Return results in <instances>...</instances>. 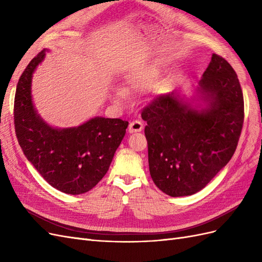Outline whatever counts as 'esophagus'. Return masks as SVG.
<instances>
[{"instance_id":"obj_1","label":"esophagus","mask_w":262,"mask_h":262,"mask_svg":"<svg viewBox=\"0 0 262 262\" xmlns=\"http://www.w3.org/2000/svg\"><path fill=\"white\" fill-rule=\"evenodd\" d=\"M142 130H143V123H142L141 121H139V120H133V121L130 122L129 128H128V131H129L130 133L141 132Z\"/></svg>"}]
</instances>
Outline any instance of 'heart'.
Returning a JSON list of instances; mask_svg holds the SVG:
<instances>
[{
	"label": "heart",
	"instance_id": "b5f03b06",
	"mask_svg": "<svg viewBox=\"0 0 262 262\" xmlns=\"http://www.w3.org/2000/svg\"><path fill=\"white\" fill-rule=\"evenodd\" d=\"M155 74L153 71H144V72L141 73H136L134 75H131L128 77V80L125 82L124 86V92L125 93H133L140 91L142 87L145 85L146 82L152 81L155 77ZM125 98V94L122 91H117L115 94V99L116 101H121Z\"/></svg>",
	"mask_w": 262,
	"mask_h": 262
}]
</instances>
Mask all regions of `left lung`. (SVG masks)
<instances>
[{
    "label": "left lung",
    "mask_w": 262,
    "mask_h": 262,
    "mask_svg": "<svg viewBox=\"0 0 262 262\" xmlns=\"http://www.w3.org/2000/svg\"><path fill=\"white\" fill-rule=\"evenodd\" d=\"M198 91L208 107L198 110L177 92L160 95L142 110L149 173L170 196L191 195L215 177L234 155L244 123V96L237 74L212 54Z\"/></svg>",
    "instance_id": "1"
}]
</instances>
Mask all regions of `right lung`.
I'll use <instances>...</instances> for the list:
<instances>
[{"instance_id": "add662e5", "label": "right lung", "mask_w": 262, "mask_h": 262, "mask_svg": "<svg viewBox=\"0 0 262 262\" xmlns=\"http://www.w3.org/2000/svg\"><path fill=\"white\" fill-rule=\"evenodd\" d=\"M46 55L39 52L19 77L14 100V125L27 160L53 188L68 194L90 191L106 175L128 128L121 119L95 117L82 125L54 129L37 115L31 77Z\"/></svg>"}]
</instances>
